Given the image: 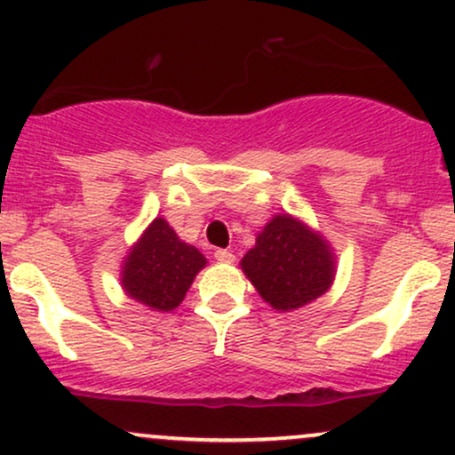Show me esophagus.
<instances>
[{"label":"esophagus","mask_w":455,"mask_h":455,"mask_svg":"<svg viewBox=\"0 0 455 455\" xmlns=\"http://www.w3.org/2000/svg\"><path fill=\"white\" fill-rule=\"evenodd\" d=\"M213 257H216V260H220V263H233L235 260V254L231 252V250H216L213 252Z\"/></svg>","instance_id":"34e87169"}]
</instances>
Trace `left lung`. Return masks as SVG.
<instances>
[{
	"mask_svg": "<svg viewBox=\"0 0 455 455\" xmlns=\"http://www.w3.org/2000/svg\"><path fill=\"white\" fill-rule=\"evenodd\" d=\"M242 269L274 310L291 312L327 293L336 257L321 233L291 213H278L245 252Z\"/></svg>",
	"mask_w": 455,
	"mask_h": 455,
	"instance_id": "obj_1",
	"label": "left lung"
}]
</instances>
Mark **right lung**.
Masks as SVG:
<instances>
[{
  "mask_svg": "<svg viewBox=\"0 0 455 455\" xmlns=\"http://www.w3.org/2000/svg\"><path fill=\"white\" fill-rule=\"evenodd\" d=\"M205 265L207 259L195 245L181 242L164 218H156L124 260L122 286L151 310L171 312Z\"/></svg>",
  "mask_w": 455,
  "mask_h": 455,
  "instance_id": "1",
  "label": "right lung"
}]
</instances>
